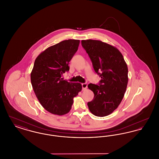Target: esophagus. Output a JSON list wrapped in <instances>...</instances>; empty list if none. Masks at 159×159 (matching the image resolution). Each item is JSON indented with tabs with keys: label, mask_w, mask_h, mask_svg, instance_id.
I'll return each instance as SVG.
<instances>
[{
	"label": "esophagus",
	"mask_w": 159,
	"mask_h": 159,
	"mask_svg": "<svg viewBox=\"0 0 159 159\" xmlns=\"http://www.w3.org/2000/svg\"><path fill=\"white\" fill-rule=\"evenodd\" d=\"M82 89L83 90H85L88 88V84L86 83H82Z\"/></svg>",
	"instance_id": "1"
}]
</instances>
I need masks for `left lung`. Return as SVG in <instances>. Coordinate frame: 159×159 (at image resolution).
Wrapping results in <instances>:
<instances>
[{"mask_svg": "<svg viewBox=\"0 0 159 159\" xmlns=\"http://www.w3.org/2000/svg\"><path fill=\"white\" fill-rule=\"evenodd\" d=\"M81 42L95 71L101 78L98 85L88 86L94 93L88 106L93 115L104 117L113 112L124 97L128 82V66L121 52L113 46L91 39Z\"/></svg>", "mask_w": 159, "mask_h": 159, "instance_id": "1", "label": "left lung"}]
</instances>
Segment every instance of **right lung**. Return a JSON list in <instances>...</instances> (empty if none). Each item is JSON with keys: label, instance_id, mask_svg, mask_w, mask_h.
I'll use <instances>...</instances> for the list:
<instances>
[{"label": "right lung", "instance_id": "1", "mask_svg": "<svg viewBox=\"0 0 159 159\" xmlns=\"http://www.w3.org/2000/svg\"><path fill=\"white\" fill-rule=\"evenodd\" d=\"M80 40L68 39L49 47L39 55L31 73V83L42 107L51 113H68L73 98L82 91V84L63 80L69 62L75 54Z\"/></svg>", "mask_w": 159, "mask_h": 159}]
</instances>
